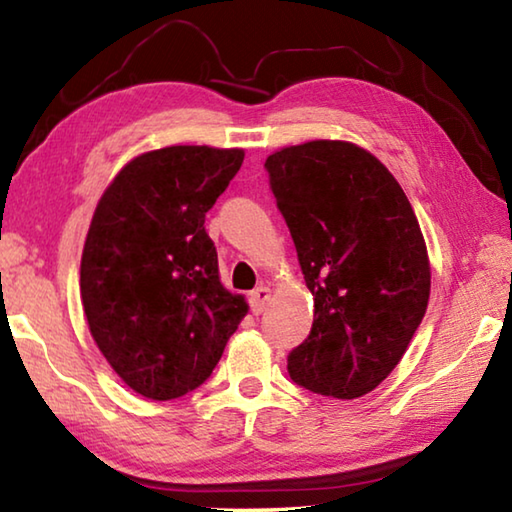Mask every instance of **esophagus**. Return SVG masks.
Returning <instances> with one entry per match:
<instances>
[{"mask_svg": "<svg viewBox=\"0 0 512 512\" xmlns=\"http://www.w3.org/2000/svg\"><path fill=\"white\" fill-rule=\"evenodd\" d=\"M268 298H271V289L268 287H257L253 293H250V311H253L255 316L262 314L268 305Z\"/></svg>", "mask_w": 512, "mask_h": 512, "instance_id": "obj_1", "label": "esophagus"}]
</instances>
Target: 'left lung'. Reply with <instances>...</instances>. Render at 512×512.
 Listing matches in <instances>:
<instances>
[{
	"instance_id": "8db88e82",
	"label": "left lung",
	"mask_w": 512,
	"mask_h": 512,
	"mask_svg": "<svg viewBox=\"0 0 512 512\" xmlns=\"http://www.w3.org/2000/svg\"><path fill=\"white\" fill-rule=\"evenodd\" d=\"M264 169L314 296V325L289 352V375L325 397L366 395L400 363L429 302L427 246L409 198L350 142L289 146Z\"/></svg>"
}]
</instances>
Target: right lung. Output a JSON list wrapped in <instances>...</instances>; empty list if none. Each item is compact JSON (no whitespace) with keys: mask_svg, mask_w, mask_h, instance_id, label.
Instances as JSON below:
<instances>
[{"mask_svg":"<svg viewBox=\"0 0 512 512\" xmlns=\"http://www.w3.org/2000/svg\"><path fill=\"white\" fill-rule=\"evenodd\" d=\"M241 149L167 146L128 162L94 210L81 259L90 332L112 370L149 400L212 375L248 305L219 280L205 232Z\"/></svg>","mask_w":512,"mask_h":512,"instance_id":"right-lung-1","label":"right lung"}]
</instances>
